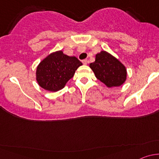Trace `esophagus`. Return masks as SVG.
<instances>
[{
    "label": "esophagus",
    "instance_id": "1",
    "mask_svg": "<svg viewBox=\"0 0 159 159\" xmlns=\"http://www.w3.org/2000/svg\"><path fill=\"white\" fill-rule=\"evenodd\" d=\"M82 63L84 64V65H87V64L89 63V61H88L87 59H84V60L82 61Z\"/></svg>",
    "mask_w": 159,
    "mask_h": 159
}]
</instances>
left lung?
<instances>
[{"label":"left lung","instance_id":"obj_1","mask_svg":"<svg viewBox=\"0 0 159 159\" xmlns=\"http://www.w3.org/2000/svg\"><path fill=\"white\" fill-rule=\"evenodd\" d=\"M95 77L108 88L121 86L127 78V70L121 61L105 51L98 53L90 64Z\"/></svg>","mask_w":159,"mask_h":159}]
</instances>
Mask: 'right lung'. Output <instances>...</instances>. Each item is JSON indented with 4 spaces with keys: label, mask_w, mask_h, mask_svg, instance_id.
<instances>
[{
    "label": "right lung",
    "mask_w": 159,
    "mask_h": 159,
    "mask_svg": "<svg viewBox=\"0 0 159 159\" xmlns=\"http://www.w3.org/2000/svg\"><path fill=\"white\" fill-rule=\"evenodd\" d=\"M82 63L75 56L55 51L43 59L36 70V80L42 89L50 91L62 89Z\"/></svg>",
    "instance_id": "obj_1"
}]
</instances>
